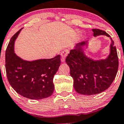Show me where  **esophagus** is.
I'll list each match as a JSON object with an SVG mask.
<instances>
[{"label": "esophagus", "mask_w": 124, "mask_h": 124, "mask_svg": "<svg viewBox=\"0 0 124 124\" xmlns=\"http://www.w3.org/2000/svg\"><path fill=\"white\" fill-rule=\"evenodd\" d=\"M69 53V51L67 50H64L62 51V54H61V56H62V58H61V61L62 62H64L65 61V58H66V56H67V54Z\"/></svg>", "instance_id": "obj_1"}]
</instances>
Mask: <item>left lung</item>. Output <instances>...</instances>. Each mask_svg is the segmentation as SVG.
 <instances>
[{"mask_svg": "<svg viewBox=\"0 0 124 124\" xmlns=\"http://www.w3.org/2000/svg\"><path fill=\"white\" fill-rule=\"evenodd\" d=\"M94 36H106L110 38V54L104 59L94 60L88 57L84 49L88 41L78 43L70 51L66 62L70 67L73 86L78 93L93 95L108 88L116 77L118 69V57L114 42L106 31L93 29Z\"/></svg>", "mask_w": 124, "mask_h": 124, "instance_id": "8db88e82", "label": "left lung"}]
</instances>
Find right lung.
I'll return each instance as SVG.
<instances>
[{
	"label": "right lung",
	"instance_id": "1",
	"mask_svg": "<svg viewBox=\"0 0 124 124\" xmlns=\"http://www.w3.org/2000/svg\"><path fill=\"white\" fill-rule=\"evenodd\" d=\"M21 29L10 40L5 53L7 78L15 91L24 97L40 100L51 96L53 78L61 64L60 55L51 59L24 60L15 53V40Z\"/></svg>",
	"mask_w": 124,
	"mask_h": 124
}]
</instances>
